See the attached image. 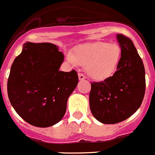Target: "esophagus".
<instances>
[{"label":"esophagus","instance_id":"esophagus-1","mask_svg":"<svg viewBox=\"0 0 155 155\" xmlns=\"http://www.w3.org/2000/svg\"><path fill=\"white\" fill-rule=\"evenodd\" d=\"M78 78H79V80H80V81H83V80H85V77L84 76V74H81V73H79V74H78Z\"/></svg>","mask_w":155,"mask_h":155}]
</instances>
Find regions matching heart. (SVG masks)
<instances>
[{"label": "heart", "instance_id": "heart-1", "mask_svg": "<svg viewBox=\"0 0 155 155\" xmlns=\"http://www.w3.org/2000/svg\"><path fill=\"white\" fill-rule=\"evenodd\" d=\"M67 60L73 64L85 66L90 78L103 80L112 76L118 67L121 49L116 43L95 42L79 45L73 54H67Z\"/></svg>", "mask_w": 155, "mask_h": 155}]
</instances>
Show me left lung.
Segmentation results:
<instances>
[{
  "label": "left lung",
  "mask_w": 155,
  "mask_h": 155,
  "mask_svg": "<svg viewBox=\"0 0 155 155\" xmlns=\"http://www.w3.org/2000/svg\"><path fill=\"white\" fill-rule=\"evenodd\" d=\"M121 49L120 62L112 77L91 83L89 106L99 122L113 124L132 116L141 105L145 94V69L132 41L116 35Z\"/></svg>",
  "instance_id": "8db88e82"
}]
</instances>
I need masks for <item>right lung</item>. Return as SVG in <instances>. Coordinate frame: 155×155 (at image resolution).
<instances>
[{"label": "right lung", "mask_w": 155, "mask_h": 155, "mask_svg": "<svg viewBox=\"0 0 155 155\" xmlns=\"http://www.w3.org/2000/svg\"><path fill=\"white\" fill-rule=\"evenodd\" d=\"M64 54L53 43L27 42L15 58L8 79V96L17 114L39 127L53 126L66 113L78 83L75 70L59 71Z\"/></svg>", "instance_id": "add662e5"}]
</instances>
